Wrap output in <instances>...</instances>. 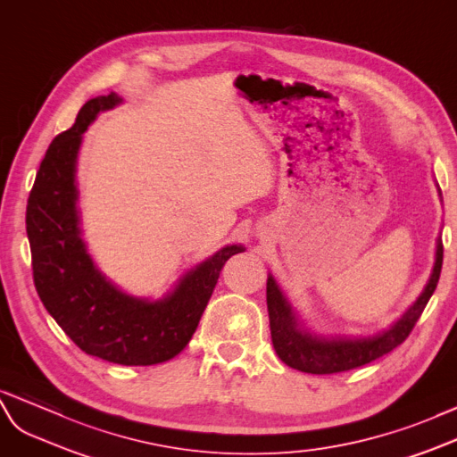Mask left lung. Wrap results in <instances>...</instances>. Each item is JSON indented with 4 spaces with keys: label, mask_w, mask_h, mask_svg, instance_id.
Returning a JSON list of instances; mask_svg holds the SVG:
<instances>
[{
    "label": "left lung",
    "mask_w": 457,
    "mask_h": 457,
    "mask_svg": "<svg viewBox=\"0 0 457 457\" xmlns=\"http://www.w3.org/2000/svg\"><path fill=\"white\" fill-rule=\"evenodd\" d=\"M438 187V185H436ZM442 198V193L438 189ZM444 247L442 239H436L435 266L425 289L420 291L417 301L409 307L402 319H397L390 328L372 336H320L311 332L299 314L289 305V301L276 284L272 274L266 279V305L268 319H270L272 344L278 357L287 367L309 374H334L349 369H357L367 362L390 353L400 344L405 342L409 332L413 330L420 312L425 311L428 299L432 297L438 284L442 270Z\"/></svg>",
    "instance_id": "1"
}]
</instances>
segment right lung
<instances>
[{
	"mask_svg": "<svg viewBox=\"0 0 457 457\" xmlns=\"http://www.w3.org/2000/svg\"><path fill=\"white\" fill-rule=\"evenodd\" d=\"M121 102L115 92L88 100L75 125L52 140L29 196L27 236L34 286L62 330L92 357L146 367L181 353L196 330L221 268L245 247L226 245L185 272L156 301L125 294L100 272L80 236L77 160L88 125L100 112Z\"/></svg>",
	"mask_w": 457,
	"mask_h": 457,
	"instance_id": "1",
	"label": "right lung"
}]
</instances>
